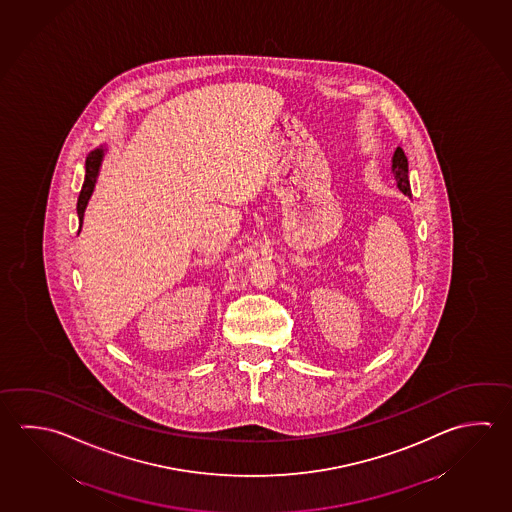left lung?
<instances>
[{"instance_id":"8db88e82","label":"left lung","mask_w":512,"mask_h":512,"mask_svg":"<svg viewBox=\"0 0 512 512\" xmlns=\"http://www.w3.org/2000/svg\"><path fill=\"white\" fill-rule=\"evenodd\" d=\"M393 177L397 180V186L404 195H411V187H409L408 178V158L404 155L402 148H397L395 155H393Z\"/></svg>"}]
</instances>
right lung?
<instances>
[{"instance_id": "obj_1", "label": "right lung", "mask_w": 512, "mask_h": 512, "mask_svg": "<svg viewBox=\"0 0 512 512\" xmlns=\"http://www.w3.org/2000/svg\"><path fill=\"white\" fill-rule=\"evenodd\" d=\"M103 158V149H95L88 157H86V175H84V184L79 198H77V214H79V223H83L84 209L92 196L93 186H95V178L99 171V164Z\"/></svg>"}]
</instances>
